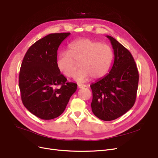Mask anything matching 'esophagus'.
<instances>
[{
  "label": "esophagus",
  "mask_w": 158,
  "mask_h": 158,
  "mask_svg": "<svg viewBox=\"0 0 158 158\" xmlns=\"http://www.w3.org/2000/svg\"><path fill=\"white\" fill-rule=\"evenodd\" d=\"M86 86H87V85H85V84H78V87L79 88H85V87H86Z\"/></svg>",
  "instance_id": "esophagus-1"
}]
</instances>
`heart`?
Segmentation results:
<instances>
[{"label":"heart","instance_id":"obj_1","mask_svg":"<svg viewBox=\"0 0 158 158\" xmlns=\"http://www.w3.org/2000/svg\"><path fill=\"white\" fill-rule=\"evenodd\" d=\"M113 59L111 47L90 39H80L72 42L68 51L60 52L56 57V67L63 75L71 78L74 76L79 62L80 69L76 72L75 80L84 82L90 76L101 78L111 67Z\"/></svg>","mask_w":158,"mask_h":158}]
</instances>
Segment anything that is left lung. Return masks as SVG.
<instances>
[{
    "label": "left lung",
    "mask_w": 158,
    "mask_h": 158,
    "mask_svg": "<svg viewBox=\"0 0 158 158\" xmlns=\"http://www.w3.org/2000/svg\"><path fill=\"white\" fill-rule=\"evenodd\" d=\"M114 52L111 69L104 77L91 84L94 114L101 120H114L126 113L136 101L139 75L133 56L128 49L110 35Z\"/></svg>",
    "instance_id": "obj_1"
}]
</instances>
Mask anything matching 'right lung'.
<instances>
[{"instance_id": "right-lung-1", "label": "right lung", "mask_w": 158, "mask_h": 158, "mask_svg": "<svg viewBox=\"0 0 158 158\" xmlns=\"http://www.w3.org/2000/svg\"><path fill=\"white\" fill-rule=\"evenodd\" d=\"M70 34L51 33L43 37L30 47L22 63L19 88L22 103L44 120L60 116L77 89L76 84L66 82L56 65L57 50Z\"/></svg>"}]
</instances>
